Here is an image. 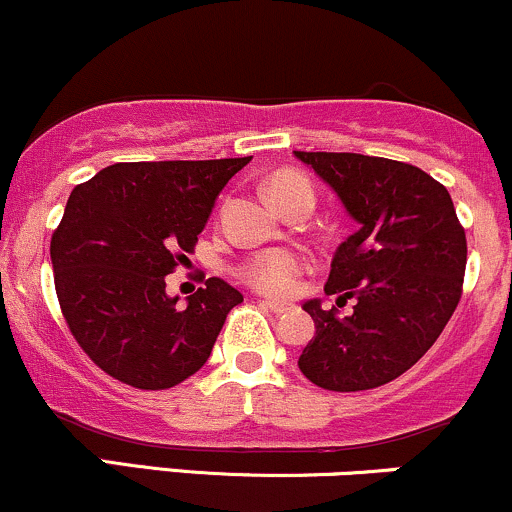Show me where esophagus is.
<instances>
[{
	"instance_id": "esophagus-1",
	"label": "esophagus",
	"mask_w": 512,
	"mask_h": 512,
	"mask_svg": "<svg viewBox=\"0 0 512 512\" xmlns=\"http://www.w3.org/2000/svg\"><path fill=\"white\" fill-rule=\"evenodd\" d=\"M260 305H262V308H267L269 313H274V315H284L286 310H289L284 303H276V301H260Z\"/></svg>"
}]
</instances>
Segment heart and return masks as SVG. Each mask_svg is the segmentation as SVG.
<instances>
[{"mask_svg": "<svg viewBox=\"0 0 512 512\" xmlns=\"http://www.w3.org/2000/svg\"><path fill=\"white\" fill-rule=\"evenodd\" d=\"M267 192L276 199L291 195V192H310L308 182L296 173H276L267 182ZM301 257L289 250H272L255 255L240 267V276L252 286V289L267 293V296H289L296 289V276L301 274Z\"/></svg>", "mask_w": 512, "mask_h": 512, "instance_id": "b5f03b06", "label": "heart"}]
</instances>
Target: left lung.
I'll return each mask as SVG.
<instances>
[{"mask_svg": "<svg viewBox=\"0 0 512 512\" xmlns=\"http://www.w3.org/2000/svg\"><path fill=\"white\" fill-rule=\"evenodd\" d=\"M342 199L358 223L332 257L325 293L303 305L315 337L298 358L310 383L334 392L373 390L399 378L431 349L462 296L467 238L450 192L421 168L392 158L293 151Z\"/></svg>", "mask_w": 512, "mask_h": 512, "instance_id": "obj_1", "label": "left lung"}]
</instances>
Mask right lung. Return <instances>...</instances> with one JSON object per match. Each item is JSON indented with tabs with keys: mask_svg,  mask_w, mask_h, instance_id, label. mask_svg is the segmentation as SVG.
Instances as JSON below:
<instances>
[{
	"mask_svg": "<svg viewBox=\"0 0 512 512\" xmlns=\"http://www.w3.org/2000/svg\"><path fill=\"white\" fill-rule=\"evenodd\" d=\"M250 161L115 163L72 190L50 243L57 301L81 349L115 380L166 390L207 363L243 293L211 276L180 308L166 276Z\"/></svg>",
	"mask_w": 512,
	"mask_h": 512,
	"instance_id": "1",
	"label": "right lung"
}]
</instances>
